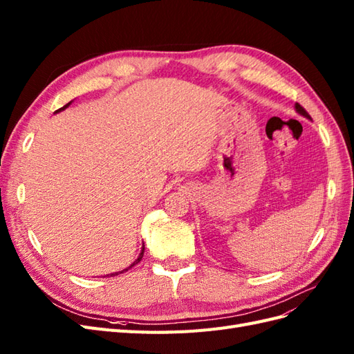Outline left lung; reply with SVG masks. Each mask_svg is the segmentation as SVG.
<instances>
[{"label":"left lung","instance_id":"left-lung-1","mask_svg":"<svg viewBox=\"0 0 354 354\" xmlns=\"http://www.w3.org/2000/svg\"><path fill=\"white\" fill-rule=\"evenodd\" d=\"M295 109H297V112H298V113H301V115H303V116H306V118H310V115L307 113V111H306V109L303 108V106L299 104V103H297V104H295Z\"/></svg>","mask_w":354,"mask_h":354}]
</instances>
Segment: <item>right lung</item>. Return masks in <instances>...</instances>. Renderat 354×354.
<instances>
[{
  "mask_svg": "<svg viewBox=\"0 0 354 354\" xmlns=\"http://www.w3.org/2000/svg\"><path fill=\"white\" fill-rule=\"evenodd\" d=\"M69 104H71V102H69V103H68V104H65V106H63V108H60V109H57V111H56V112H60V111H63V109H66V108H68V106H69ZM143 252H145V246H143V248H142V252H140V255H138V259H137V260H136V261H134V263H133V264H131V266H130V267H133V266H134V264H137V263H140V261H142V259H143ZM130 267H128V269H130ZM128 269H125V270H122V272H118V273H124V272H127V270H128ZM118 273H112V274H111V276H116V274H118Z\"/></svg>",
  "mask_w": 354,
  "mask_h": 354,
  "instance_id": "add662e5",
  "label": "right lung"
}]
</instances>
